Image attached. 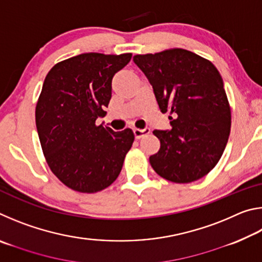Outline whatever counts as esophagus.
Returning a JSON list of instances; mask_svg holds the SVG:
<instances>
[{"instance_id": "obj_1", "label": "esophagus", "mask_w": 262, "mask_h": 262, "mask_svg": "<svg viewBox=\"0 0 262 262\" xmlns=\"http://www.w3.org/2000/svg\"><path fill=\"white\" fill-rule=\"evenodd\" d=\"M133 133H134L135 139L139 140L141 137L148 135L150 133V129L149 128H144V129H137V128H134V129H133Z\"/></svg>"}]
</instances>
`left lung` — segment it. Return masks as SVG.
<instances>
[{
    "label": "left lung",
    "instance_id": "8db88e82",
    "mask_svg": "<svg viewBox=\"0 0 262 262\" xmlns=\"http://www.w3.org/2000/svg\"><path fill=\"white\" fill-rule=\"evenodd\" d=\"M134 63L151 84L162 113H170L171 129L154 130L161 141L149 162L172 183L201 179L215 167L231 128L223 79L210 61L174 48L135 55Z\"/></svg>",
    "mask_w": 262,
    "mask_h": 262
}]
</instances>
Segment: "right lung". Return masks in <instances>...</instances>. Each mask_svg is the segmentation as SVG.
<instances>
[{"label": "right lung", "instance_id": "obj_1", "mask_svg": "<svg viewBox=\"0 0 262 262\" xmlns=\"http://www.w3.org/2000/svg\"><path fill=\"white\" fill-rule=\"evenodd\" d=\"M130 53H84L56 63L43 81L35 107V125L53 173L69 188L96 193L120 174L134 134L114 132L96 120L112 97V78Z\"/></svg>", "mask_w": 262, "mask_h": 262}]
</instances>
